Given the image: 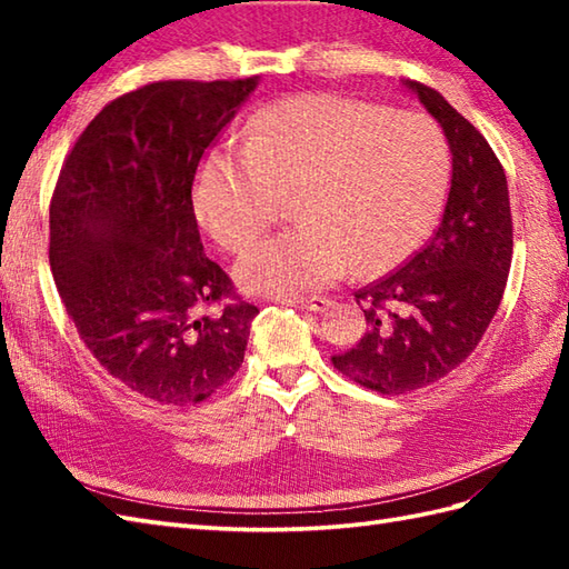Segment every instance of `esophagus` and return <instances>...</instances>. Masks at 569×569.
<instances>
[{"instance_id":"esophagus-1","label":"esophagus","mask_w":569,"mask_h":569,"mask_svg":"<svg viewBox=\"0 0 569 569\" xmlns=\"http://www.w3.org/2000/svg\"><path fill=\"white\" fill-rule=\"evenodd\" d=\"M283 306H293L300 310H312V312H320L330 306L328 298H320V296H312V298H281Z\"/></svg>"}]
</instances>
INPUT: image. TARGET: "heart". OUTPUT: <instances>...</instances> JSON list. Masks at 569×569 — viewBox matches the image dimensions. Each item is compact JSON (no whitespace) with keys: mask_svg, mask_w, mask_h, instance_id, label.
Segmentation results:
<instances>
[{"mask_svg":"<svg viewBox=\"0 0 569 569\" xmlns=\"http://www.w3.org/2000/svg\"><path fill=\"white\" fill-rule=\"evenodd\" d=\"M447 173L450 151L430 117L345 94H293L253 119L244 147L204 156L192 204L217 244L239 251L293 192L300 222L237 263L249 293L291 296L406 259L435 222Z\"/></svg>","mask_w":569,"mask_h":569,"instance_id":"heart-1","label":"heart"}]
</instances>
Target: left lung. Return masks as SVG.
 Returning <instances> with one entry per match:
<instances>
[{
	"label": "left lung",
	"mask_w": 569,
	"mask_h": 569,
	"mask_svg": "<svg viewBox=\"0 0 569 569\" xmlns=\"http://www.w3.org/2000/svg\"><path fill=\"white\" fill-rule=\"evenodd\" d=\"M406 84L450 143V196L428 244L355 293L367 332L332 357L342 377L383 396L435 383L475 352L499 310L513 253L509 186L489 141L438 90Z\"/></svg>",
	"instance_id": "left-lung-1"
}]
</instances>
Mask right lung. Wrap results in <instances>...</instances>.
I'll list each match as a JSON object with an SVG mask.
<instances>
[{"instance_id":"right-lung-1","label":"right lung","mask_w":569,"mask_h":569,"mask_svg":"<svg viewBox=\"0 0 569 569\" xmlns=\"http://www.w3.org/2000/svg\"><path fill=\"white\" fill-rule=\"evenodd\" d=\"M259 84L159 80L84 127L51 198L53 281L90 355L161 406L210 398L244 361L259 308L204 257L192 183Z\"/></svg>"}]
</instances>
